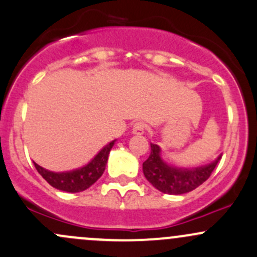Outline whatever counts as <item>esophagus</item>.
Here are the masks:
<instances>
[{"mask_svg":"<svg viewBox=\"0 0 257 257\" xmlns=\"http://www.w3.org/2000/svg\"><path fill=\"white\" fill-rule=\"evenodd\" d=\"M144 132H145L144 123H142V121H137V123H134L133 128H132V133L137 134V136H142V134H144Z\"/></svg>","mask_w":257,"mask_h":257,"instance_id":"1","label":"esophagus"}]
</instances>
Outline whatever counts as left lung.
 Masks as SVG:
<instances>
[{
    "instance_id": "left-lung-1",
    "label": "left lung",
    "mask_w": 257,
    "mask_h": 257,
    "mask_svg": "<svg viewBox=\"0 0 257 257\" xmlns=\"http://www.w3.org/2000/svg\"><path fill=\"white\" fill-rule=\"evenodd\" d=\"M150 147L149 158L143 163V172L156 190L167 194H183L193 191L209 178L221 159L219 155L214 161L204 166L183 169L164 161L159 145L150 144Z\"/></svg>"
}]
</instances>
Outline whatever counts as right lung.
<instances>
[{
  "label": "right lung",
  "mask_w": 257,
  "mask_h": 257,
  "mask_svg": "<svg viewBox=\"0 0 257 257\" xmlns=\"http://www.w3.org/2000/svg\"><path fill=\"white\" fill-rule=\"evenodd\" d=\"M115 140L110 142L106 147L102 148L99 153L90 161L87 165L80 169L72 170L67 172H53L43 169L42 166L34 163L37 171L42 175L43 178L49 183L50 186L55 187L56 190L65 191V192L76 193L81 191L87 190L93 185L103 174L106 169L108 155L109 151L114 145Z\"/></svg>",
  "instance_id": "right-lung-1"
}]
</instances>
